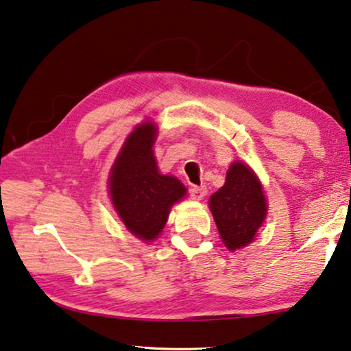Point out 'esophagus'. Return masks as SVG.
Returning <instances> with one entry per match:
<instances>
[{
	"mask_svg": "<svg viewBox=\"0 0 351 351\" xmlns=\"http://www.w3.org/2000/svg\"><path fill=\"white\" fill-rule=\"evenodd\" d=\"M206 194H207L206 186H191L190 188V196H191V199H194V201H202Z\"/></svg>",
	"mask_w": 351,
	"mask_h": 351,
	"instance_id": "1",
	"label": "esophagus"
}]
</instances>
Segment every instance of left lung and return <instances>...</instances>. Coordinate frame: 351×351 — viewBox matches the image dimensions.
I'll list each match as a JSON object with an SVG mask.
<instances>
[{"mask_svg":"<svg viewBox=\"0 0 351 351\" xmlns=\"http://www.w3.org/2000/svg\"><path fill=\"white\" fill-rule=\"evenodd\" d=\"M210 212L221 240L230 251L250 245L267 217V199L261 180L241 161L230 165L226 183L210 196Z\"/></svg>","mask_w":351,"mask_h":351,"instance_id":"obj_1","label":"left lung"}]
</instances>
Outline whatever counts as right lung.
<instances>
[{
    "mask_svg": "<svg viewBox=\"0 0 351 351\" xmlns=\"http://www.w3.org/2000/svg\"><path fill=\"white\" fill-rule=\"evenodd\" d=\"M157 125L145 121L128 134L110 172V196L125 228L143 241L158 239L171 207L186 194L174 176L160 174L154 155Z\"/></svg>",
    "mask_w": 351,
    "mask_h": 351,
    "instance_id": "add662e5",
    "label": "right lung"
}]
</instances>
